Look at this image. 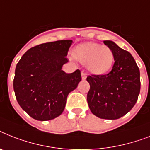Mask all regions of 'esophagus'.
Returning a JSON list of instances; mask_svg holds the SVG:
<instances>
[{
  "instance_id": "1",
  "label": "esophagus",
  "mask_w": 150,
  "mask_h": 150,
  "mask_svg": "<svg viewBox=\"0 0 150 150\" xmlns=\"http://www.w3.org/2000/svg\"><path fill=\"white\" fill-rule=\"evenodd\" d=\"M86 78H87V75H86V74L84 71H81V79L82 80H86Z\"/></svg>"
}]
</instances>
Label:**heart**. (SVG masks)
I'll use <instances>...</instances> for the list:
<instances>
[{
  "label": "heart",
  "instance_id": "b5f03b06",
  "mask_svg": "<svg viewBox=\"0 0 150 150\" xmlns=\"http://www.w3.org/2000/svg\"><path fill=\"white\" fill-rule=\"evenodd\" d=\"M72 56L80 62L86 64L88 70L96 75L109 72L115 62V56L111 48L94 42L78 45L73 51Z\"/></svg>",
  "mask_w": 150,
  "mask_h": 150
}]
</instances>
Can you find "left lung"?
<instances>
[{
  "label": "left lung",
  "mask_w": 150,
  "mask_h": 150,
  "mask_svg": "<svg viewBox=\"0 0 150 150\" xmlns=\"http://www.w3.org/2000/svg\"><path fill=\"white\" fill-rule=\"evenodd\" d=\"M115 56L112 69L107 75L88 76L90 85L87 101L96 116L117 119L128 113L136 104L140 92V73L129 52L112 41H104Z\"/></svg>",
  "instance_id": "8db88e82"
}]
</instances>
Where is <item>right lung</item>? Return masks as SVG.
<instances>
[{"label":"right lung","mask_w":150,"mask_h":150,"mask_svg":"<svg viewBox=\"0 0 150 150\" xmlns=\"http://www.w3.org/2000/svg\"><path fill=\"white\" fill-rule=\"evenodd\" d=\"M73 41L61 40L28 50L17 64L14 90L18 104L31 118L47 121L63 112L68 95L81 81L79 69L65 73L63 64Z\"/></svg>","instance_id":"obj_1"}]
</instances>
